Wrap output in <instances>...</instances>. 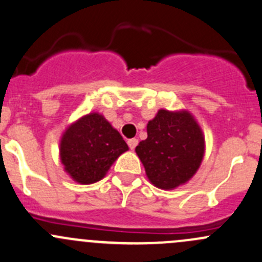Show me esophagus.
<instances>
[{
	"instance_id": "esophagus-1",
	"label": "esophagus",
	"mask_w": 262,
	"mask_h": 262,
	"mask_svg": "<svg viewBox=\"0 0 262 262\" xmlns=\"http://www.w3.org/2000/svg\"><path fill=\"white\" fill-rule=\"evenodd\" d=\"M137 144H138V139L132 138V139H129V141H128V146H129V148H130V149H134V148L137 147Z\"/></svg>"
}]
</instances>
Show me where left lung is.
<instances>
[{
  "label": "left lung",
  "mask_w": 262,
  "mask_h": 262,
  "mask_svg": "<svg viewBox=\"0 0 262 262\" xmlns=\"http://www.w3.org/2000/svg\"><path fill=\"white\" fill-rule=\"evenodd\" d=\"M147 134L136 153L150 184L162 190L186 184L199 170L205 153L204 134L194 115L187 110L160 109L148 121Z\"/></svg>",
  "instance_id": "8db88e82"
}]
</instances>
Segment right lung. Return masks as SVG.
<instances>
[{"label":"right lung","instance_id":"right-lung-1","mask_svg":"<svg viewBox=\"0 0 262 262\" xmlns=\"http://www.w3.org/2000/svg\"><path fill=\"white\" fill-rule=\"evenodd\" d=\"M129 148L100 113L81 116L66 128L59 141V160L73 181L90 185L105 178L113 163Z\"/></svg>","mask_w":262,"mask_h":262}]
</instances>
